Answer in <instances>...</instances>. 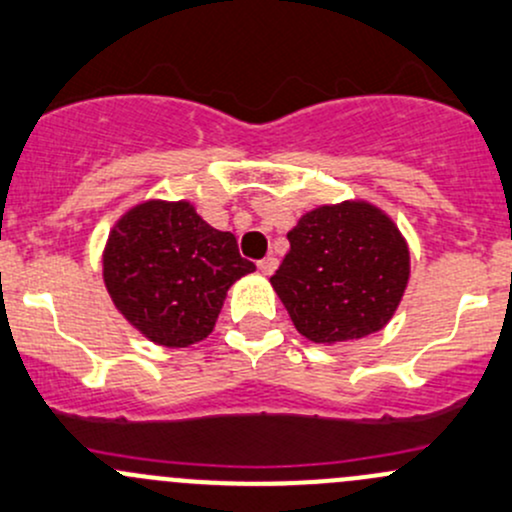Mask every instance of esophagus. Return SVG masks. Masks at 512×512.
I'll return each instance as SVG.
<instances>
[{"label": "esophagus", "mask_w": 512, "mask_h": 512, "mask_svg": "<svg viewBox=\"0 0 512 512\" xmlns=\"http://www.w3.org/2000/svg\"><path fill=\"white\" fill-rule=\"evenodd\" d=\"M277 265H279L277 257H272V255H267L265 260L257 262V267H260V272H262V274H272L274 270H277Z\"/></svg>", "instance_id": "34e87169"}]
</instances>
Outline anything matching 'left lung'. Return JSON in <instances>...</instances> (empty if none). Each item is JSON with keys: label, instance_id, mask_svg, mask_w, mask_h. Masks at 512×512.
Returning <instances> with one entry per match:
<instances>
[{"label": "left lung", "instance_id": "left-lung-1", "mask_svg": "<svg viewBox=\"0 0 512 512\" xmlns=\"http://www.w3.org/2000/svg\"><path fill=\"white\" fill-rule=\"evenodd\" d=\"M270 282L301 336L358 341L395 314L410 279V250L385 213L346 201L306 213Z\"/></svg>", "mask_w": 512, "mask_h": 512}]
</instances>
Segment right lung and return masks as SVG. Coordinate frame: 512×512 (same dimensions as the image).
<instances>
[{"label":"right lung","mask_w":512,"mask_h":512,"mask_svg":"<svg viewBox=\"0 0 512 512\" xmlns=\"http://www.w3.org/2000/svg\"><path fill=\"white\" fill-rule=\"evenodd\" d=\"M252 270L235 235L211 228L186 201L132 208L102 255L105 287L122 316L169 348L203 341L230 284Z\"/></svg>","instance_id":"add662e5"}]
</instances>
